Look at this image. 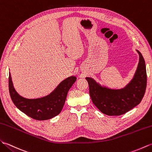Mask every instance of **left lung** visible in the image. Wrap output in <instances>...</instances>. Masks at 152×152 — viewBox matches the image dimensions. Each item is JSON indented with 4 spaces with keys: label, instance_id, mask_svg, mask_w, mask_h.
Wrapping results in <instances>:
<instances>
[{
    "label": "left lung",
    "instance_id": "8db88e82",
    "mask_svg": "<svg viewBox=\"0 0 152 152\" xmlns=\"http://www.w3.org/2000/svg\"><path fill=\"white\" fill-rule=\"evenodd\" d=\"M139 62L133 79L122 89H110L102 86L92 78L86 77L93 103L102 113L120 116L133 109L142 101L146 91L147 75L145 61L139 50Z\"/></svg>",
    "mask_w": 152,
    "mask_h": 152
}]
</instances>
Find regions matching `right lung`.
Instances as JSON below:
<instances>
[{
  "mask_svg": "<svg viewBox=\"0 0 152 152\" xmlns=\"http://www.w3.org/2000/svg\"><path fill=\"white\" fill-rule=\"evenodd\" d=\"M76 80L75 76L67 77L60 83L49 95L38 99H26L19 95L15 91L10 73V95L17 108L29 117L36 120H49L61 112L67 92Z\"/></svg>",
  "mask_w": 152,
  "mask_h": 152,
  "instance_id": "right-lung-1",
  "label": "right lung"
}]
</instances>
